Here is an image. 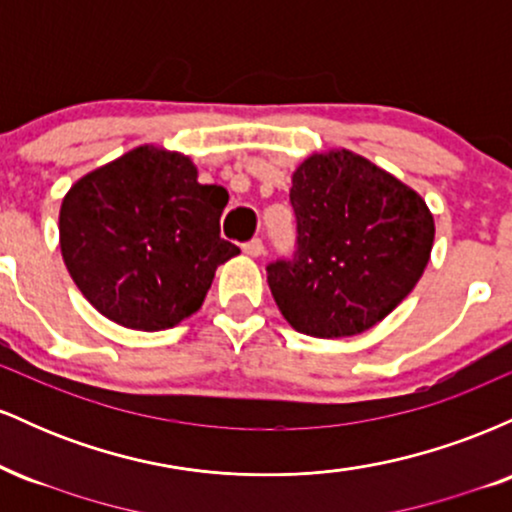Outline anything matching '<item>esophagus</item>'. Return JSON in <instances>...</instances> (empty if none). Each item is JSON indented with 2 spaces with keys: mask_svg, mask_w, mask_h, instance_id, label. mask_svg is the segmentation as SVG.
<instances>
[{
  "mask_svg": "<svg viewBox=\"0 0 512 512\" xmlns=\"http://www.w3.org/2000/svg\"><path fill=\"white\" fill-rule=\"evenodd\" d=\"M243 252H245V255H250V257H260V255H264V243H262V238H252V240H248V243L243 245Z\"/></svg>",
  "mask_w": 512,
  "mask_h": 512,
  "instance_id": "esophagus-1",
  "label": "esophagus"
}]
</instances>
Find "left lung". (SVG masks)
I'll return each instance as SVG.
<instances>
[{"label": "left lung", "instance_id": "left-lung-1", "mask_svg": "<svg viewBox=\"0 0 512 512\" xmlns=\"http://www.w3.org/2000/svg\"><path fill=\"white\" fill-rule=\"evenodd\" d=\"M296 250L267 264L281 315L310 337L378 325L409 296L433 248V216L411 187L351 151L313 154L293 173Z\"/></svg>", "mask_w": 512, "mask_h": 512}]
</instances>
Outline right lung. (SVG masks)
<instances>
[{"instance_id":"obj_1","label":"right lung","mask_w":512,"mask_h":512,"mask_svg":"<svg viewBox=\"0 0 512 512\" xmlns=\"http://www.w3.org/2000/svg\"><path fill=\"white\" fill-rule=\"evenodd\" d=\"M228 192L199 185L187 156L139 146L81 178L60 209L62 257L98 313L158 332L197 313L219 264Z\"/></svg>"}]
</instances>
